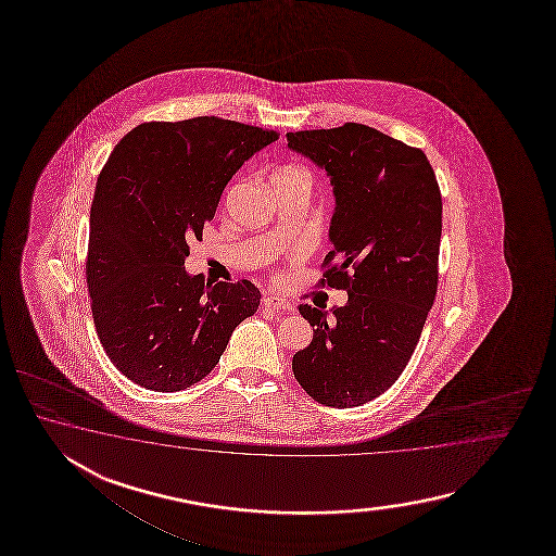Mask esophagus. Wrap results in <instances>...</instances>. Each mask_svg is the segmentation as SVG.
Here are the masks:
<instances>
[{"label": "esophagus", "instance_id": "34e87169", "mask_svg": "<svg viewBox=\"0 0 556 556\" xmlns=\"http://www.w3.org/2000/svg\"><path fill=\"white\" fill-rule=\"evenodd\" d=\"M262 304H264V307H268V309H274V312H290V309H292V306H290L286 300L274 298V295H266V298L262 300Z\"/></svg>", "mask_w": 556, "mask_h": 556}]
</instances>
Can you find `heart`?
I'll list each match as a JSON object with an SVG mask.
<instances>
[{
	"instance_id": "heart-1",
	"label": "heart",
	"mask_w": 556,
	"mask_h": 556,
	"mask_svg": "<svg viewBox=\"0 0 556 556\" xmlns=\"http://www.w3.org/2000/svg\"><path fill=\"white\" fill-rule=\"evenodd\" d=\"M270 182L274 189H283V187H304L309 189L312 185V173L309 168L302 165H282L278 166L270 175Z\"/></svg>"
}]
</instances>
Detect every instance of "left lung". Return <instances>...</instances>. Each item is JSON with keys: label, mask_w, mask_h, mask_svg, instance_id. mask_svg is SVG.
Returning a JSON list of instances; mask_svg holds the SVG:
<instances>
[{"label": "left lung", "mask_w": 556, "mask_h": 556, "mask_svg": "<svg viewBox=\"0 0 556 556\" xmlns=\"http://www.w3.org/2000/svg\"><path fill=\"white\" fill-rule=\"evenodd\" d=\"M326 168L336 194L321 288L348 292L330 314L300 304L314 338L292 357L314 402L357 407L402 376L435 302L441 190L426 153L359 123L288 132Z\"/></svg>", "instance_id": "obj_1"}]
</instances>
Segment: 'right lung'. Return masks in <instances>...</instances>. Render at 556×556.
Instances as JSON below:
<instances>
[{"label":"right lung","instance_id":"add662e5","mask_svg":"<svg viewBox=\"0 0 556 556\" xmlns=\"http://www.w3.org/2000/svg\"><path fill=\"white\" fill-rule=\"evenodd\" d=\"M276 130L220 117L151 121L127 132L101 168L85 261L94 328L109 359L137 386L180 391L206 378L232 331L256 314L250 280L189 276L228 180Z\"/></svg>","mask_w":556,"mask_h":556}]
</instances>
